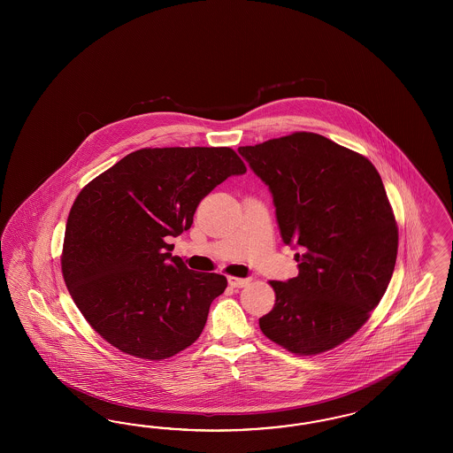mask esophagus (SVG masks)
<instances>
[{
  "mask_svg": "<svg viewBox=\"0 0 453 453\" xmlns=\"http://www.w3.org/2000/svg\"><path fill=\"white\" fill-rule=\"evenodd\" d=\"M249 280L250 279H241V277H234V275L227 277V282H229L231 288H244V286L249 284Z\"/></svg>",
  "mask_w": 453,
  "mask_h": 453,
  "instance_id": "obj_1",
  "label": "esophagus"
}]
</instances>
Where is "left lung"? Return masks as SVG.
Here are the masks:
<instances>
[{
    "mask_svg": "<svg viewBox=\"0 0 453 453\" xmlns=\"http://www.w3.org/2000/svg\"><path fill=\"white\" fill-rule=\"evenodd\" d=\"M269 186L282 241L299 275L271 280L265 337L297 356L345 342L371 317L394 274L398 229L371 161L316 133L237 150Z\"/></svg>",
    "mask_w": 453,
    "mask_h": 453,
    "instance_id": "left-lung-1",
    "label": "left lung"
}]
</instances>
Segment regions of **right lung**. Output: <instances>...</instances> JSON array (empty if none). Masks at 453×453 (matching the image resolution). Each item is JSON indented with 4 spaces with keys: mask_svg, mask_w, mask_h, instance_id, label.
Instances as JSON below:
<instances>
[{
    "mask_svg": "<svg viewBox=\"0 0 453 453\" xmlns=\"http://www.w3.org/2000/svg\"><path fill=\"white\" fill-rule=\"evenodd\" d=\"M244 173L231 148H146L82 188L69 211L61 269L106 342L163 360L197 341L227 279L189 271L167 239L191 227L216 186Z\"/></svg>",
    "mask_w": 453,
    "mask_h": 453,
    "instance_id": "right-lung-1",
    "label": "right lung"
}]
</instances>
